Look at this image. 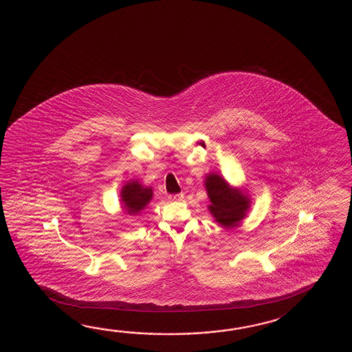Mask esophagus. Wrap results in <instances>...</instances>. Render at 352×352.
Returning <instances> with one entry per match:
<instances>
[{
  "label": "esophagus",
  "mask_w": 352,
  "mask_h": 352,
  "mask_svg": "<svg viewBox=\"0 0 352 352\" xmlns=\"http://www.w3.org/2000/svg\"><path fill=\"white\" fill-rule=\"evenodd\" d=\"M184 199V194H173L168 196L170 201H181Z\"/></svg>",
  "instance_id": "1"
}]
</instances>
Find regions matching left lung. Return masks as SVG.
<instances>
[{
  "instance_id": "1",
  "label": "left lung",
  "mask_w": 352,
  "mask_h": 352,
  "mask_svg": "<svg viewBox=\"0 0 352 352\" xmlns=\"http://www.w3.org/2000/svg\"><path fill=\"white\" fill-rule=\"evenodd\" d=\"M204 185L209 196L210 214L223 228L239 224L247 215L252 200L239 187H234L219 173H210L205 176Z\"/></svg>"
}]
</instances>
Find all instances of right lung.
I'll return each instance as SVG.
<instances>
[{
	"label": "right lung",
	"instance_id": "1",
	"mask_svg": "<svg viewBox=\"0 0 352 352\" xmlns=\"http://www.w3.org/2000/svg\"><path fill=\"white\" fill-rule=\"evenodd\" d=\"M153 197L151 186H143L138 179H131L120 190V202L124 212L128 215H138L148 206Z\"/></svg>",
	"mask_w": 352,
	"mask_h": 352
}]
</instances>
